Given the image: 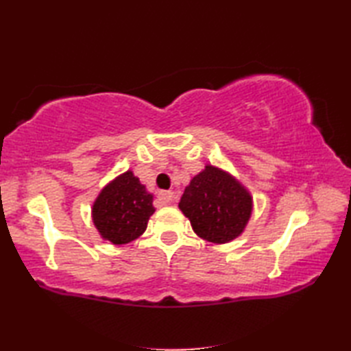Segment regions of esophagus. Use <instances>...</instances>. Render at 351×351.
I'll return each instance as SVG.
<instances>
[{
    "mask_svg": "<svg viewBox=\"0 0 351 351\" xmlns=\"http://www.w3.org/2000/svg\"><path fill=\"white\" fill-rule=\"evenodd\" d=\"M158 200L162 205H171L176 200L173 191H162L158 195Z\"/></svg>",
    "mask_w": 351,
    "mask_h": 351,
    "instance_id": "esophagus-1",
    "label": "esophagus"
}]
</instances>
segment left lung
<instances>
[{
	"instance_id": "8db88e82",
	"label": "left lung",
	"mask_w": 351,
	"mask_h": 351,
	"mask_svg": "<svg viewBox=\"0 0 351 351\" xmlns=\"http://www.w3.org/2000/svg\"><path fill=\"white\" fill-rule=\"evenodd\" d=\"M180 208L199 237L221 244L243 232L252 214V197L232 176L206 166L185 189Z\"/></svg>"
}]
</instances>
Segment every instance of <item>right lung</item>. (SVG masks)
<instances>
[{"instance_id":"add662e5","label":"right lung","mask_w":351,"mask_h":351,"mask_svg":"<svg viewBox=\"0 0 351 351\" xmlns=\"http://www.w3.org/2000/svg\"><path fill=\"white\" fill-rule=\"evenodd\" d=\"M154 211L152 195L128 170L101 191L92 215L102 238L113 244H126L145 232Z\"/></svg>"}]
</instances>
